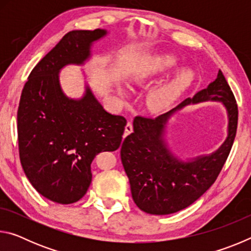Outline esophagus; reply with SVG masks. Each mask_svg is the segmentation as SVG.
I'll return each instance as SVG.
<instances>
[{
    "instance_id": "1",
    "label": "esophagus",
    "mask_w": 251,
    "mask_h": 251,
    "mask_svg": "<svg viewBox=\"0 0 251 251\" xmlns=\"http://www.w3.org/2000/svg\"><path fill=\"white\" fill-rule=\"evenodd\" d=\"M130 133H133V125L131 123H127V125L125 126V133H124V137H126L127 135H129Z\"/></svg>"
}]
</instances>
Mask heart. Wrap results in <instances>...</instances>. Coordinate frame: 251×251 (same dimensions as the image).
<instances>
[{
	"label": "heart",
	"instance_id": "b5f03b06",
	"mask_svg": "<svg viewBox=\"0 0 251 251\" xmlns=\"http://www.w3.org/2000/svg\"><path fill=\"white\" fill-rule=\"evenodd\" d=\"M178 64V57L173 54H160L152 57L150 64L137 77L133 79L135 86L148 83L150 80L158 77L160 75L167 73ZM192 72L181 69L176 72L174 76L167 79L166 82L152 88L148 93L146 103L148 108L154 113H164L175 104V101L179 99L182 92L186 90L188 84L192 80ZM117 91L120 95L124 99H128L130 95L129 88L124 83H118Z\"/></svg>",
	"mask_w": 251,
	"mask_h": 251
}]
</instances>
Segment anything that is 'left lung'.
Segmentation results:
<instances>
[{"instance_id": "1", "label": "left lung", "mask_w": 251, "mask_h": 251, "mask_svg": "<svg viewBox=\"0 0 251 251\" xmlns=\"http://www.w3.org/2000/svg\"><path fill=\"white\" fill-rule=\"evenodd\" d=\"M205 101H218L226 109L227 137L210 154L181 159L168 143L169 121L186 105ZM237 122L235 96L220 70L217 78L193 99L185 100L155 120L136 117L134 131L123 142L121 158L129 180L131 197L139 209L151 215H169L196 201L222 171L235 139Z\"/></svg>"}]
</instances>
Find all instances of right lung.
<instances>
[{
    "label": "right lung",
    "instance_id": "1",
    "mask_svg": "<svg viewBox=\"0 0 251 251\" xmlns=\"http://www.w3.org/2000/svg\"><path fill=\"white\" fill-rule=\"evenodd\" d=\"M107 35L103 28L67 33L34 67L21 95L18 136L25 176L42 196L63 205L86 194L93 159L116 151L124 134L125 118L106 112L86 79L78 99L67 96L59 80L64 67L86 64L93 45Z\"/></svg>",
    "mask_w": 251,
    "mask_h": 251
}]
</instances>
